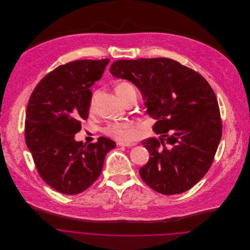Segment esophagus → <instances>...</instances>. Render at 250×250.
Segmentation results:
<instances>
[{
    "instance_id": "1",
    "label": "esophagus",
    "mask_w": 250,
    "mask_h": 250,
    "mask_svg": "<svg viewBox=\"0 0 250 250\" xmlns=\"http://www.w3.org/2000/svg\"><path fill=\"white\" fill-rule=\"evenodd\" d=\"M136 145H137V143H135V142H119L118 143L119 146H127V147H131Z\"/></svg>"
}]
</instances>
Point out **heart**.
Listing matches in <instances>:
<instances>
[{
	"mask_svg": "<svg viewBox=\"0 0 250 250\" xmlns=\"http://www.w3.org/2000/svg\"><path fill=\"white\" fill-rule=\"evenodd\" d=\"M116 93L119 95V97L124 102L125 99L131 95L132 93L136 92L135 87L133 84H131L128 82H121L119 83L116 87H115ZM98 91H94L90 97L89 101V108L92 109L94 106L95 103V98L97 95ZM105 134L118 140V141H128L130 140L134 134H135V125L132 122H123V123H112L109 124L105 130Z\"/></svg>",
	"mask_w": 250,
	"mask_h": 250,
	"instance_id": "1",
	"label": "heart"
}]
</instances>
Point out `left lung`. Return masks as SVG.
<instances>
[{"instance_id":"1","label":"left lung","mask_w":250,"mask_h":250,"mask_svg":"<svg viewBox=\"0 0 250 250\" xmlns=\"http://www.w3.org/2000/svg\"><path fill=\"white\" fill-rule=\"evenodd\" d=\"M142 92L160 139L142 142L149 153L141 178L164 195L183 193L209 170L222 138L216 94L194 70L168 58L118 60L110 67Z\"/></svg>"}]
</instances>
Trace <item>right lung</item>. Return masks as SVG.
Listing matches in <instances>:
<instances>
[{
  "label": "right lung",
  "instance_id": "right-lung-1",
  "mask_svg": "<svg viewBox=\"0 0 250 250\" xmlns=\"http://www.w3.org/2000/svg\"><path fill=\"white\" fill-rule=\"evenodd\" d=\"M109 59L79 60L46 75L32 91L26 108L25 143L40 177L66 195L86 190L101 175L116 144L75 140L88 117L90 86L103 77Z\"/></svg>",
  "mask_w": 250,
  "mask_h": 250
}]
</instances>
